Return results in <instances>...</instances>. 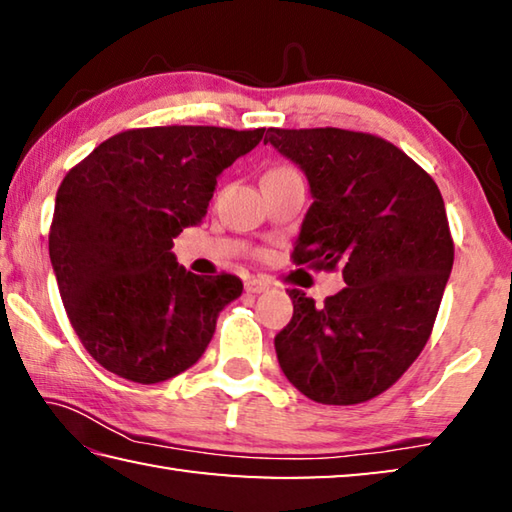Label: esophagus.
Instances as JSON below:
<instances>
[{
  "mask_svg": "<svg viewBox=\"0 0 512 512\" xmlns=\"http://www.w3.org/2000/svg\"><path fill=\"white\" fill-rule=\"evenodd\" d=\"M268 287H271V282L264 280V277H250V280H246L244 284V289L248 293H264L268 291Z\"/></svg>",
  "mask_w": 512,
  "mask_h": 512,
  "instance_id": "esophagus-1",
  "label": "esophagus"
}]
</instances>
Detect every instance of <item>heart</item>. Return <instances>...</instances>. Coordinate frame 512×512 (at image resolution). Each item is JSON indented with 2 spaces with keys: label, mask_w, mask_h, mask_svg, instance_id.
I'll return each instance as SVG.
<instances>
[{
  "label": "heart",
  "mask_w": 512,
  "mask_h": 512,
  "mask_svg": "<svg viewBox=\"0 0 512 512\" xmlns=\"http://www.w3.org/2000/svg\"><path fill=\"white\" fill-rule=\"evenodd\" d=\"M282 171H291V169H287V167H277V169H271L268 173H282Z\"/></svg>",
  "instance_id": "obj_1"
}]
</instances>
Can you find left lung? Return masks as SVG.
<instances>
[{
    "label": "left lung",
    "mask_w": 512,
    "mask_h": 512,
    "mask_svg": "<svg viewBox=\"0 0 512 512\" xmlns=\"http://www.w3.org/2000/svg\"><path fill=\"white\" fill-rule=\"evenodd\" d=\"M266 135L309 183L293 262L341 268L345 282L325 305L289 291L293 318L275 336L277 361L309 400H372L418 359L443 300L454 264L443 196L381 137L341 128Z\"/></svg>",
    "instance_id": "8db88e82"
}]
</instances>
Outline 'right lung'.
<instances>
[{
    "label": "right lung",
    "instance_id": "obj_1",
    "mask_svg": "<svg viewBox=\"0 0 512 512\" xmlns=\"http://www.w3.org/2000/svg\"><path fill=\"white\" fill-rule=\"evenodd\" d=\"M262 137L264 128H137L99 144L60 183L51 266L69 323L103 368L158 384L203 357L244 284L189 273L173 239L205 219L216 178Z\"/></svg>",
    "mask_w": 512,
    "mask_h": 512
}]
</instances>
